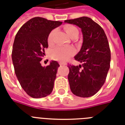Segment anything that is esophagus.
<instances>
[{
	"instance_id": "34e87169",
	"label": "esophagus",
	"mask_w": 125,
	"mask_h": 125,
	"mask_svg": "<svg viewBox=\"0 0 125 125\" xmlns=\"http://www.w3.org/2000/svg\"><path fill=\"white\" fill-rule=\"evenodd\" d=\"M60 65H66V63H65L60 62Z\"/></svg>"
}]
</instances>
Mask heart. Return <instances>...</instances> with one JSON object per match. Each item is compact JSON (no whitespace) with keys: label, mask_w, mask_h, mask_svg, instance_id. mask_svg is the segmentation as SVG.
<instances>
[{"label":"heart","mask_w":125,"mask_h":125,"mask_svg":"<svg viewBox=\"0 0 125 125\" xmlns=\"http://www.w3.org/2000/svg\"><path fill=\"white\" fill-rule=\"evenodd\" d=\"M65 32L71 38H72L74 36H78V30L73 25H67L65 26L64 28ZM55 33V30H52L50 32L48 36V43L49 45L52 44L53 37ZM75 53V50L74 48L71 47H55L52 49L51 52V56L53 60H55L60 61V62H65L71 56Z\"/></svg>","instance_id":"obj_1"}]
</instances>
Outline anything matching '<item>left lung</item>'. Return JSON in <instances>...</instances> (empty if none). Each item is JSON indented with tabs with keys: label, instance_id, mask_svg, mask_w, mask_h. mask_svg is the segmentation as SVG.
<instances>
[{
	"label": "left lung",
	"instance_id": "1",
	"mask_svg": "<svg viewBox=\"0 0 125 125\" xmlns=\"http://www.w3.org/2000/svg\"><path fill=\"white\" fill-rule=\"evenodd\" d=\"M65 22L80 27L83 34L82 46L74 56L82 65L68 66L71 90L78 97H91L104 83L110 67L108 41L102 27L89 17H82L65 20Z\"/></svg>",
	"mask_w": 125,
	"mask_h": 125
}]
</instances>
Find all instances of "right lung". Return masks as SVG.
<instances>
[{
	"mask_svg": "<svg viewBox=\"0 0 125 125\" xmlns=\"http://www.w3.org/2000/svg\"><path fill=\"white\" fill-rule=\"evenodd\" d=\"M62 24L36 17L24 23L15 36L11 54L15 73L22 89L32 98L47 97L52 91L60 65L51 61L42 67L40 62L48 47L49 34Z\"/></svg>",
	"mask_w": 125,
	"mask_h": 125,
	"instance_id": "obj_1",
	"label": "right lung"
}]
</instances>
